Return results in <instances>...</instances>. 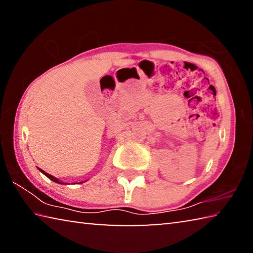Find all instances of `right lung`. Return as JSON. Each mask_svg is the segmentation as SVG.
<instances>
[{
    "instance_id": "1",
    "label": "right lung",
    "mask_w": 253,
    "mask_h": 253,
    "mask_svg": "<svg viewBox=\"0 0 253 253\" xmlns=\"http://www.w3.org/2000/svg\"><path fill=\"white\" fill-rule=\"evenodd\" d=\"M39 169L41 170V172H42V173H43V174L45 175V176H46V177H49V178L51 179V181H53V182H55V183H59V184H63L62 182H60L58 178H55L54 176H52V175H50L49 173H46V172H44V170H42L41 169Z\"/></svg>"
}]
</instances>
